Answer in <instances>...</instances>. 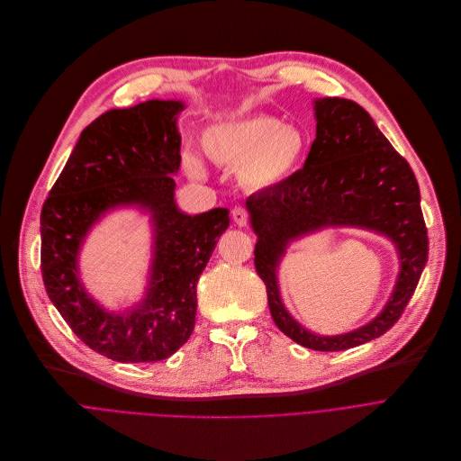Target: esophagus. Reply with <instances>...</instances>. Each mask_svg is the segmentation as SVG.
<instances>
[{
  "label": "esophagus",
  "instance_id": "1",
  "mask_svg": "<svg viewBox=\"0 0 461 461\" xmlns=\"http://www.w3.org/2000/svg\"><path fill=\"white\" fill-rule=\"evenodd\" d=\"M232 220L238 227H245L249 221V212L243 207H234L232 209Z\"/></svg>",
  "mask_w": 461,
  "mask_h": 461
}]
</instances>
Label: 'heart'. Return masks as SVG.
Masks as SVG:
<instances>
[{"label":"heart","instance_id":"heart-1","mask_svg":"<svg viewBox=\"0 0 461 461\" xmlns=\"http://www.w3.org/2000/svg\"><path fill=\"white\" fill-rule=\"evenodd\" d=\"M202 149L214 163L236 168L240 185L259 193L278 187L300 167L307 138L296 127L270 114H249L211 125L202 136ZM183 167L194 179L205 177L202 161L183 154Z\"/></svg>","mask_w":461,"mask_h":461}]
</instances>
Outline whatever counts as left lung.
Masks as SVG:
<instances>
[{"instance_id":"1","label":"left lung","mask_w":461,"mask_h":461,"mask_svg":"<svg viewBox=\"0 0 461 461\" xmlns=\"http://www.w3.org/2000/svg\"><path fill=\"white\" fill-rule=\"evenodd\" d=\"M316 140L303 168L278 187L247 198L258 236L254 265L267 287L274 323L293 341L323 352L345 350L385 334L403 314L427 263L429 238L412 168L363 107L343 98L314 100ZM327 226L371 230L397 247L401 272L393 294L369 324L321 337L296 322L281 302L277 267L286 247Z\"/></svg>"}]
</instances>
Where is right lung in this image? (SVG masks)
Here are the masks:
<instances>
[{
  "label": "right lung",
  "instance_id": "obj_1",
  "mask_svg": "<svg viewBox=\"0 0 461 461\" xmlns=\"http://www.w3.org/2000/svg\"><path fill=\"white\" fill-rule=\"evenodd\" d=\"M183 109L149 100L102 114L81 132L41 209L45 291L72 332L114 361H159L191 338L198 280L230 221L221 207L191 216L176 205ZM123 206L151 216L153 259L144 298L114 313L86 293L77 258L89 229Z\"/></svg>",
  "mask_w": 461,
  "mask_h": 461
}]
</instances>
